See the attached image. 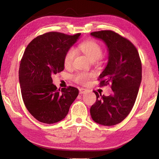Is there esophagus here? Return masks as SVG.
Returning <instances> with one entry per match:
<instances>
[{
	"mask_svg": "<svg viewBox=\"0 0 159 159\" xmlns=\"http://www.w3.org/2000/svg\"><path fill=\"white\" fill-rule=\"evenodd\" d=\"M79 93L80 94H84L87 93V90H86L85 89H83V88H81L79 89Z\"/></svg>",
	"mask_w": 159,
	"mask_h": 159,
	"instance_id": "34e87169",
	"label": "esophagus"
}]
</instances>
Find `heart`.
I'll use <instances>...</instances> for the list:
<instances>
[{
	"label": "heart",
	"instance_id": "heart-1",
	"mask_svg": "<svg viewBox=\"0 0 159 159\" xmlns=\"http://www.w3.org/2000/svg\"><path fill=\"white\" fill-rule=\"evenodd\" d=\"M79 49L91 62L99 60L102 56V51L100 45L93 40H87L79 45ZM76 50L70 48L68 50L64 58V65L66 67H70L76 57ZM74 80L76 83L86 84L91 78V75L84 72H79L74 76Z\"/></svg>",
	"mask_w": 159,
	"mask_h": 159
}]
</instances>
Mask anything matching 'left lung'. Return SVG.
<instances>
[{
    "instance_id": "1",
    "label": "left lung",
    "mask_w": 159,
    "mask_h": 159,
    "mask_svg": "<svg viewBox=\"0 0 159 159\" xmlns=\"http://www.w3.org/2000/svg\"><path fill=\"white\" fill-rule=\"evenodd\" d=\"M108 51V62L100 75L101 85L111 84L112 94L106 97L94 91L97 101L90 107L93 120L104 126L120 123L134 105L142 80V65L137 48L129 40L112 30L93 32Z\"/></svg>"
}]
</instances>
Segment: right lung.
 I'll return each instance as SVG.
<instances>
[{
  "mask_svg": "<svg viewBox=\"0 0 159 159\" xmlns=\"http://www.w3.org/2000/svg\"><path fill=\"white\" fill-rule=\"evenodd\" d=\"M80 37V33L50 32L33 39L26 48L19 71L22 97L27 110L43 123L64 119L78 96L75 87L57 89L52 76L64 70L65 54Z\"/></svg>",
  "mask_w": 159,
  "mask_h": 159,
  "instance_id": "1",
  "label": "right lung"
}]
</instances>
